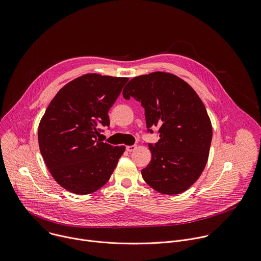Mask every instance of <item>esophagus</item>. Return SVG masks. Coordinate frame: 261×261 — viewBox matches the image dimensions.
<instances>
[{
	"label": "esophagus",
	"mask_w": 261,
	"mask_h": 261,
	"mask_svg": "<svg viewBox=\"0 0 261 261\" xmlns=\"http://www.w3.org/2000/svg\"><path fill=\"white\" fill-rule=\"evenodd\" d=\"M135 148H136V145H127L126 146V150L128 152H133V151H135Z\"/></svg>",
	"instance_id": "obj_1"
}]
</instances>
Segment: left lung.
Wrapping results in <instances>:
<instances>
[{
  "label": "left lung",
  "instance_id": "8db88e82",
  "mask_svg": "<svg viewBox=\"0 0 261 261\" xmlns=\"http://www.w3.org/2000/svg\"><path fill=\"white\" fill-rule=\"evenodd\" d=\"M123 96L141 103L147 131L159 127L160 139L148 144L152 160L141 170L144 181L167 195L188 190L206 165L213 136L199 96L174 74L160 71L132 79Z\"/></svg>",
  "mask_w": 261,
  "mask_h": 261
}]
</instances>
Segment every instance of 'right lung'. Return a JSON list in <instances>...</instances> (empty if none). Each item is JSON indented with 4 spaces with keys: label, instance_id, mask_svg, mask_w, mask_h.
<instances>
[{
    "label": "right lung",
    "instance_id": "right-lung-1",
    "mask_svg": "<svg viewBox=\"0 0 261 261\" xmlns=\"http://www.w3.org/2000/svg\"><path fill=\"white\" fill-rule=\"evenodd\" d=\"M127 77L89 73L64 86L54 97L38 128L41 155L50 174L72 193L99 190L113 174L125 146L97 139L109 126L108 110Z\"/></svg>",
    "mask_w": 261,
    "mask_h": 261
}]
</instances>
